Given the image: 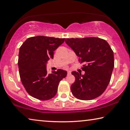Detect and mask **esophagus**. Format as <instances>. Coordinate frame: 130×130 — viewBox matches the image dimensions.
<instances>
[{
	"label": "esophagus",
	"mask_w": 130,
	"mask_h": 130,
	"mask_svg": "<svg viewBox=\"0 0 130 130\" xmlns=\"http://www.w3.org/2000/svg\"><path fill=\"white\" fill-rule=\"evenodd\" d=\"M71 74V71H68L67 72V75H70Z\"/></svg>",
	"instance_id": "esophagus-1"
}]
</instances>
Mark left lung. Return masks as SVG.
I'll return each mask as SVG.
<instances>
[{
    "mask_svg": "<svg viewBox=\"0 0 130 130\" xmlns=\"http://www.w3.org/2000/svg\"><path fill=\"white\" fill-rule=\"evenodd\" d=\"M65 42L83 63L82 75L73 71L75 82L71 86L72 93L79 100H91L100 96L109 83L114 68V54L104 39L90 37L67 38Z\"/></svg>",
    "mask_w": 130,
    "mask_h": 130,
    "instance_id": "1",
    "label": "left lung"
}]
</instances>
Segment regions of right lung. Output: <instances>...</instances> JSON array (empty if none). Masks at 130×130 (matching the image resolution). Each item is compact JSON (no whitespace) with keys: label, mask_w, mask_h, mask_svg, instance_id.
Masks as SVG:
<instances>
[{"label":"right lung","mask_w":130,"mask_h":130,"mask_svg":"<svg viewBox=\"0 0 130 130\" xmlns=\"http://www.w3.org/2000/svg\"><path fill=\"white\" fill-rule=\"evenodd\" d=\"M65 38L37 36L25 41L20 48L18 68L26 92L38 100H48L56 95L59 82L67 75L62 69L47 73L46 64Z\"/></svg>","instance_id":"obj_1"}]
</instances>
